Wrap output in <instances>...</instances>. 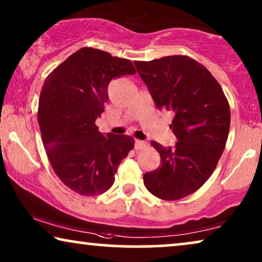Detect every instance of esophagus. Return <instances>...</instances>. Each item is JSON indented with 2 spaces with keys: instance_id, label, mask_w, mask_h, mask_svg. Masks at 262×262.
I'll return each instance as SVG.
<instances>
[{
  "instance_id": "1",
  "label": "esophagus",
  "mask_w": 262,
  "mask_h": 262,
  "mask_svg": "<svg viewBox=\"0 0 262 262\" xmlns=\"http://www.w3.org/2000/svg\"><path fill=\"white\" fill-rule=\"evenodd\" d=\"M145 146H146V143L144 141H139V139H136V142H135V149L136 150L144 149Z\"/></svg>"
}]
</instances>
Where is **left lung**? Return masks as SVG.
<instances>
[{"mask_svg":"<svg viewBox=\"0 0 262 262\" xmlns=\"http://www.w3.org/2000/svg\"><path fill=\"white\" fill-rule=\"evenodd\" d=\"M156 107L174 114L170 128L177 144L164 148L152 141L161 166L145 173L148 191L163 200L194 193L211 177L230 128V107L224 92L203 64L188 56H167L135 62Z\"/></svg>","mask_w":262,"mask_h":262,"instance_id":"obj_1","label":"left lung"}]
</instances>
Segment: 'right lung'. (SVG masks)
I'll return each mask as SVG.
<instances>
[{"label": "right lung", "instance_id": "right-lung-1", "mask_svg": "<svg viewBox=\"0 0 262 262\" xmlns=\"http://www.w3.org/2000/svg\"><path fill=\"white\" fill-rule=\"evenodd\" d=\"M132 74L130 59L82 48L46 77L38 107L42 144L57 177L78 194L110 189L121 160L134 149L131 136H103L95 125L111 80Z\"/></svg>", "mask_w": 262, "mask_h": 262}]
</instances>
